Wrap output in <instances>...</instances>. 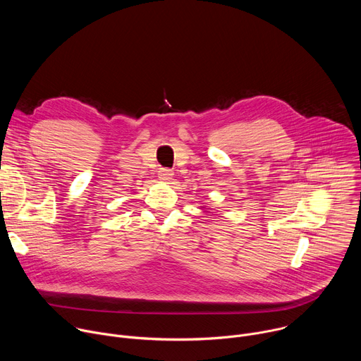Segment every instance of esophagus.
Listing matches in <instances>:
<instances>
[{"label":"esophagus","mask_w":361,"mask_h":361,"mask_svg":"<svg viewBox=\"0 0 361 361\" xmlns=\"http://www.w3.org/2000/svg\"><path fill=\"white\" fill-rule=\"evenodd\" d=\"M173 171L171 170H169V169H161L160 171H159V178L161 180V181H170V180H173Z\"/></svg>","instance_id":"1"}]
</instances>
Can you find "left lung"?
Instances as JSON below:
<instances>
[{"label": "left lung", "instance_id": "left-lung-1", "mask_svg": "<svg viewBox=\"0 0 361 361\" xmlns=\"http://www.w3.org/2000/svg\"><path fill=\"white\" fill-rule=\"evenodd\" d=\"M201 209H202V210H204V207H201Z\"/></svg>", "mask_w": 361, "mask_h": 361}]
</instances>
